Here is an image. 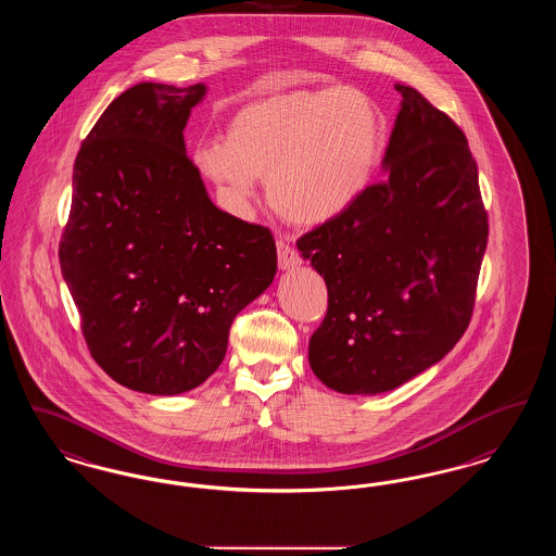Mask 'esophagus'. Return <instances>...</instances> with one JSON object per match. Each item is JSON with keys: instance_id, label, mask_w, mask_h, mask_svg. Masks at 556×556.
I'll list each match as a JSON object with an SVG mask.
<instances>
[{"instance_id": "obj_1", "label": "esophagus", "mask_w": 556, "mask_h": 556, "mask_svg": "<svg viewBox=\"0 0 556 556\" xmlns=\"http://www.w3.org/2000/svg\"><path fill=\"white\" fill-rule=\"evenodd\" d=\"M277 258H279L281 270H289V268H295L300 265L298 252L286 240H277Z\"/></svg>"}]
</instances>
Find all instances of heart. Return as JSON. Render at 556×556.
Segmentation results:
<instances>
[{
    "label": "heart",
    "instance_id": "obj_1",
    "mask_svg": "<svg viewBox=\"0 0 556 556\" xmlns=\"http://www.w3.org/2000/svg\"><path fill=\"white\" fill-rule=\"evenodd\" d=\"M382 140V113L362 90H288L248 101L225 138L197 140L192 163L229 211L245 215L265 176L270 208L291 225L316 227L364 194Z\"/></svg>",
    "mask_w": 556,
    "mask_h": 556
}]
</instances>
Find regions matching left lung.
Listing matches in <instances>:
<instances>
[{
    "instance_id": "1",
    "label": "left lung",
    "mask_w": 556,
    "mask_h": 556,
    "mask_svg": "<svg viewBox=\"0 0 556 556\" xmlns=\"http://www.w3.org/2000/svg\"><path fill=\"white\" fill-rule=\"evenodd\" d=\"M395 89L387 179L298 240L329 291L308 345L312 372L345 395L393 391L455 348L489 240L466 136L418 90Z\"/></svg>"
}]
</instances>
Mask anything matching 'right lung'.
<instances>
[{"instance_id":"add662e5","label":"right lung","mask_w":556,"mask_h":556,"mask_svg":"<svg viewBox=\"0 0 556 556\" xmlns=\"http://www.w3.org/2000/svg\"><path fill=\"white\" fill-rule=\"evenodd\" d=\"M206 85L140 83L97 119L74 163L60 265L90 356L138 393L211 377L229 327L273 283L267 227L223 213L186 155Z\"/></svg>"}]
</instances>
